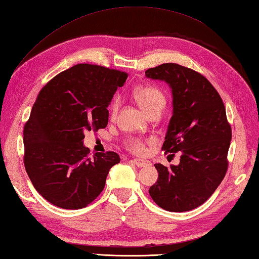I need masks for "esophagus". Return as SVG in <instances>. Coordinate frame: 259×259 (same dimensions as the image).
<instances>
[{"mask_svg":"<svg viewBox=\"0 0 259 259\" xmlns=\"http://www.w3.org/2000/svg\"><path fill=\"white\" fill-rule=\"evenodd\" d=\"M132 162H133L137 166V167H146V166L151 165V162H149V160L140 159V158H134Z\"/></svg>","mask_w":259,"mask_h":259,"instance_id":"obj_1","label":"esophagus"}]
</instances>
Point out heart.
<instances>
[{"instance_id":"1","label":"heart","mask_w":259,"mask_h":259,"mask_svg":"<svg viewBox=\"0 0 259 259\" xmlns=\"http://www.w3.org/2000/svg\"><path fill=\"white\" fill-rule=\"evenodd\" d=\"M134 97L136 102L139 103V105L143 108V111L148 115L155 111L162 112L166 105V97L163 94V92L155 88V86L147 85L137 89L134 92ZM118 106L119 100L117 97H115L110 104V107H108V113H110L111 118L116 117ZM146 143L147 141L139 139V137H128L125 141V147L132 153L141 155L146 152Z\"/></svg>"}]
</instances>
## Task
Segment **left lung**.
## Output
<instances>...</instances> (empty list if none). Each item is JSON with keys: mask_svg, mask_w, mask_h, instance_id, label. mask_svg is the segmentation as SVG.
I'll use <instances>...</instances> for the list:
<instances>
[{"mask_svg": "<svg viewBox=\"0 0 259 259\" xmlns=\"http://www.w3.org/2000/svg\"><path fill=\"white\" fill-rule=\"evenodd\" d=\"M145 75L171 89L173 116L162 149L181 152L178 165L155 164L158 180L149 195L165 210H192L211 196L227 171L232 128L225 106L208 79L192 68L165 63Z\"/></svg>", "mask_w": 259, "mask_h": 259, "instance_id": "left-lung-1", "label": "left lung"}]
</instances>
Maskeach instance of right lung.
<instances>
[{
	"instance_id": "right-lung-1",
	"label": "right lung",
	"mask_w": 259,
	"mask_h": 259,
	"mask_svg": "<svg viewBox=\"0 0 259 259\" xmlns=\"http://www.w3.org/2000/svg\"><path fill=\"white\" fill-rule=\"evenodd\" d=\"M127 73L92 64L61 72L39 91L23 131L24 166L34 188L57 207H86L102 193L114 152L95 153L83 144L84 132L108 123L107 106Z\"/></svg>"
}]
</instances>
